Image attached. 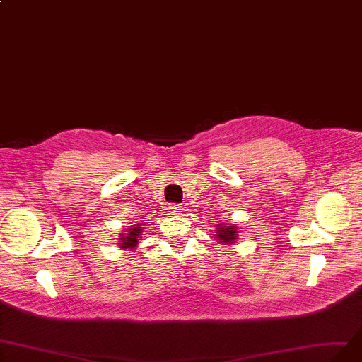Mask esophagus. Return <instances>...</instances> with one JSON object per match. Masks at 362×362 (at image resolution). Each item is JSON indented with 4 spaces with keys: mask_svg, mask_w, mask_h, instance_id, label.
Listing matches in <instances>:
<instances>
[{
    "mask_svg": "<svg viewBox=\"0 0 362 362\" xmlns=\"http://www.w3.org/2000/svg\"><path fill=\"white\" fill-rule=\"evenodd\" d=\"M170 213H179L180 210H182V206L180 204H173V206H170Z\"/></svg>",
    "mask_w": 362,
    "mask_h": 362,
    "instance_id": "1",
    "label": "esophagus"
}]
</instances>
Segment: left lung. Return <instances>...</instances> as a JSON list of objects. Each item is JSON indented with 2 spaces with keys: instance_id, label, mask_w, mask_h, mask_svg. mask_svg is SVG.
<instances>
[{
  "instance_id": "obj_1",
  "label": "left lung",
  "mask_w": 362,
  "mask_h": 362,
  "mask_svg": "<svg viewBox=\"0 0 362 362\" xmlns=\"http://www.w3.org/2000/svg\"><path fill=\"white\" fill-rule=\"evenodd\" d=\"M215 235L216 240L222 245H231L235 243V240L238 237V228L235 226V223L230 225V223H219L215 230Z\"/></svg>"
}]
</instances>
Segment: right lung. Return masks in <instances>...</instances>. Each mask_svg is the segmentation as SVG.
I'll list each match as a JSON object with an SVG mask.
<instances>
[{
    "instance_id": "add662e5",
    "label": "right lung",
    "mask_w": 362,
    "mask_h": 362,
    "mask_svg": "<svg viewBox=\"0 0 362 362\" xmlns=\"http://www.w3.org/2000/svg\"><path fill=\"white\" fill-rule=\"evenodd\" d=\"M143 226H144V222H139V223H134V225H129L127 230H124V233L120 234L119 237V247L120 249H131L134 250L137 246H139V240H141V233H143Z\"/></svg>"
}]
</instances>
